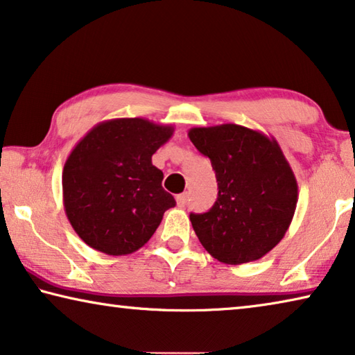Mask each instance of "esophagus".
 <instances>
[{
    "label": "esophagus",
    "instance_id": "obj_1",
    "mask_svg": "<svg viewBox=\"0 0 355 355\" xmlns=\"http://www.w3.org/2000/svg\"><path fill=\"white\" fill-rule=\"evenodd\" d=\"M175 200H177V205L178 207H184V205H187V202H188V194L187 193L178 194L177 198H175Z\"/></svg>",
    "mask_w": 355,
    "mask_h": 355
}]
</instances>
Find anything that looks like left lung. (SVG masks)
<instances>
[{
    "label": "left lung",
    "instance_id": "1",
    "mask_svg": "<svg viewBox=\"0 0 355 355\" xmlns=\"http://www.w3.org/2000/svg\"><path fill=\"white\" fill-rule=\"evenodd\" d=\"M188 137L216 172L218 199L189 219L202 246L219 262L240 266L272 251L294 218L299 187L272 136L226 123L191 128Z\"/></svg>",
    "mask_w": 355,
    "mask_h": 355
}]
</instances>
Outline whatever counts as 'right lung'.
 Wrapping results in <instances>:
<instances>
[{
  "mask_svg": "<svg viewBox=\"0 0 355 355\" xmlns=\"http://www.w3.org/2000/svg\"><path fill=\"white\" fill-rule=\"evenodd\" d=\"M173 136V126L147 118H114L89 129L63 167V204L72 229L88 246L126 256L147 243L167 208L151 156Z\"/></svg>",
  "mask_w": 355,
  "mask_h": 355,
  "instance_id": "right-lung-1",
  "label": "right lung"
}]
</instances>
